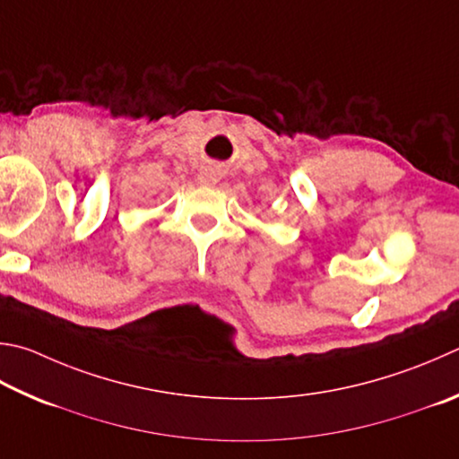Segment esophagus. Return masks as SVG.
Instances as JSON below:
<instances>
[{
  "label": "esophagus",
  "mask_w": 459,
  "mask_h": 459,
  "mask_svg": "<svg viewBox=\"0 0 459 459\" xmlns=\"http://www.w3.org/2000/svg\"><path fill=\"white\" fill-rule=\"evenodd\" d=\"M201 182H203V185H212V182H216L214 170H204V172H201Z\"/></svg>",
  "instance_id": "esophagus-1"
}]
</instances>
